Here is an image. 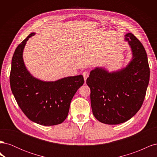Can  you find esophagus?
<instances>
[{
  "label": "esophagus",
  "mask_w": 157,
  "mask_h": 157,
  "mask_svg": "<svg viewBox=\"0 0 157 157\" xmlns=\"http://www.w3.org/2000/svg\"><path fill=\"white\" fill-rule=\"evenodd\" d=\"M82 75L84 77V81L86 82V80L87 79V78L89 77V73L88 71H84V72L82 73Z\"/></svg>",
  "instance_id": "esophagus-1"
}]
</instances>
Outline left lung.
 Listing matches in <instances>:
<instances>
[{
	"label": "left lung",
	"instance_id": "left-lung-1",
	"mask_svg": "<svg viewBox=\"0 0 157 157\" xmlns=\"http://www.w3.org/2000/svg\"><path fill=\"white\" fill-rule=\"evenodd\" d=\"M124 37L132 52L126 67L114 71L96 67L86 80L93 115L107 124H121L134 117L143 104L149 82L150 69L144 46L132 33Z\"/></svg>",
	"mask_w": 157,
	"mask_h": 157
}]
</instances>
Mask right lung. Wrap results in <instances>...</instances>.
<instances>
[{
    "label": "right lung",
    "instance_id": "1",
    "mask_svg": "<svg viewBox=\"0 0 157 157\" xmlns=\"http://www.w3.org/2000/svg\"><path fill=\"white\" fill-rule=\"evenodd\" d=\"M32 33L16 48L12 59L10 76L12 94L23 113L31 121L43 126L62 123L67 118L70 103L84 84L82 75L55 81H44L31 74L23 58L27 41Z\"/></svg>",
    "mask_w": 157,
    "mask_h": 157
}]
</instances>
